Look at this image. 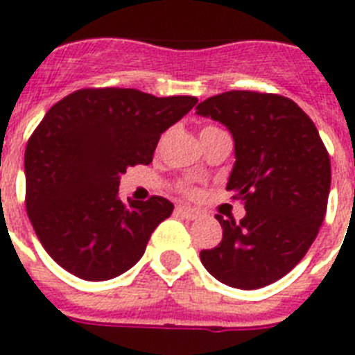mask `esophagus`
I'll use <instances>...</instances> for the list:
<instances>
[{"instance_id": "obj_1", "label": "esophagus", "mask_w": 355, "mask_h": 355, "mask_svg": "<svg viewBox=\"0 0 355 355\" xmlns=\"http://www.w3.org/2000/svg\"><path fill=\"white\" fill-rule=\"evenodd\" d=\"M175 211L180 213L181 216H184V218H188V220H196V218H199L200 216L199 209L190 208V206H178V208H175Z\"/></svg>"}]
</instances>
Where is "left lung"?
<instances>
[{"mask_svg":"<svg viewBox=\"0 0 355 355\" xmlns=\"http://www.w3.org/2000/svg\"><path fill=\"white\" fill-rule=\"evenodd\" d=\"M234 140L225 190L245 200L240 222L225 220L222 241L200 250L206 270L238 290H258L288 274L315 241L331 190V159L297 103L275 94L231 90L199 103Z\"/></svg>","mask_w":355,"mask_h":355,"instance_id":"obj_1","label":"left lung"}]
</instances>
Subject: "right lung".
Instances as JSON below:
<instances>
[{"instance_id":"right-lung-1","label":"right lung","mask_w":355,"mask_h":355,"mask_svg":"<svg viewBox=\"0 0 355 355\" xmlns=\"http://www.w3.org/2000/svg\"><path fill=\"white\" fill-rule=\"evenodd\" d=\"M197 97L135 89H83L48 110L24 153L26 211L46 252L85 281H108L139 263L174 205L119 197L121 174L149 165L163 131Z\"/></svg>"}]
</instances>
